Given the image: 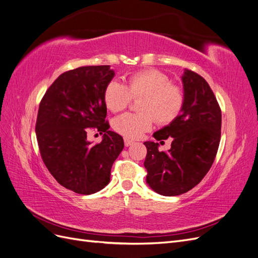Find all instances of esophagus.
Returning a JSON list of instances; mask_svg holds the SVG:
<instances>
[{
  "instance_id": "esophagus-1",
  "label": "esophagus",
  "mask_w": 258,
  "mask_h": 258,
  "mask_svg": "<svg viewBox=\"0 0 258 258\" xmlns=\"http://www.w3.org/2000/svg\"><path fill=\"white\" fill-rule=\"evenodd\" d=\"M134 143H135V142L132 141V140H130V139H124V145H126L127 147L130 146V145H132Z\"/></svg>"
}]
</instances>
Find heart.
I'll list each match as a JSON object with an SVG mask.
<instances>
[{"label": "heart", "instance_id": "obj_1", "mask_svg": "<svg viewBox=\"0 0 258 258\" xmlns=\"http://www.w3.org/2000/svg\"><path fill=\"white\" fill-rule=\"evenodd\" d=\"M132 98H143L139 110L142 113H126L113 120V128L128 139H138L153 127L154 118L158 123L172 122L184 105L182 89L171 84L168 75L158 70H146L131 75L128 84L113 80L107 84L104 101L108 110H124Z\"/></svg>", "mask_w": 258, "mask_h": 258}]
</instances>
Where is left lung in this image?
<instances>
[{"mask_svg": "<svg viewBox=\"0 0 258 258\" xmlns=\"http://www.w3.org/2000/svg\"><path fill=\"white\" fill-rule=\"evenodd\" d=\"M184 105L176 118L156 131L161 141L173 138L168 152L144 142L146 183L162 196H177L201 182L215 159L221 140L222 113L207 81L190 70L182 75Z\"/></svg>", "mask_w": 258, "mask_h": 258, "instance_id": "left-lung-1", "label": "left lung"}]
</instances>
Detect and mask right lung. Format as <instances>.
Segmentation results:
<instances>
[{"label": "right lung", "instance_id": "right-lung-1", "mask_svg": "<svg viewBox=\"0 0 258 258\" xmlns=\"http://www.w3.org/2000/svg\"><path fill=\"white\" fill-rule=\"evenodd\" d=\"M115 72L110 66L81 67L61 74L44 95L36 119L42 159L66 188L95 194L110 183L111 169L123 148V140L108 130L104 91ZM103 135L92 146L87 134Z\"/></svg>", "mask_w": 258, "mask_h": 258}]
</instances>
